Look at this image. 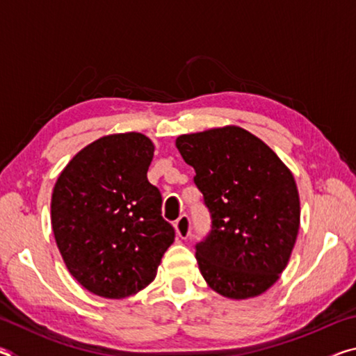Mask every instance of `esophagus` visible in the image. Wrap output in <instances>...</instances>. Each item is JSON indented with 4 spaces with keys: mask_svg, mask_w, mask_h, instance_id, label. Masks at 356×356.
<instances>
[{
    "mask_svg": "<svg viewBox=\"0 0 356 356\" xmlns=\"http://www.w3.org/2000/svg\"><path fill=\"white\" fill-rule=\"evenodd\" d=\"M174 227H176V232L180 238H188L190 229H191L188 215H185V213L180 215L179 220L176 221V225H174Z\"/></svg>",
    "mask_w": 356,
    "mask_h": 356,
    "instance_id": "esophagus-1",
    "label": "esophagus"
}]
</instances>
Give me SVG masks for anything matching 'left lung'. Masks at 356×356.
Listing matches in <instances>:
<instances>
[{"mask_svg":"<svg viewBox=\"0 0 356 356\" xmlns=\"http://www.w3.org/2000/svg\"><path fill=\"white\" fill-rule=\"evenodd\" d=\"M176 147L195 168V184L212 216L196 245L201 275L231 300L254 298L287 267L300 229V196L289 168L237 125L180 135Z\"/></svg>","mask_w":356,"mask_h":356,"instance_id":"8db88e82","label":"left lung"}]
</instances>
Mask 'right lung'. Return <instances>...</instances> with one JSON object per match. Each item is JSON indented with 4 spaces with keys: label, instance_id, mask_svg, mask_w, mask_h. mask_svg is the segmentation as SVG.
<instances>
[{
    "label": "right lung",
    "instance_id": "1",
    "mask_svg": "<svg viewBox=\"0 0 356 356\" xmlns=\"http://www.w3.org/2000/svg\"><path fill=\"white\" fill-rule=\"evenodd\" d=\"M154 143L129 131L83 147L59 174L51 227L70 275L94 295L125 298L155 280L176 237L147 180Z\"/></svg>",
    "mask_w": 356,
    "mask_h": 356
}]
</instances>
